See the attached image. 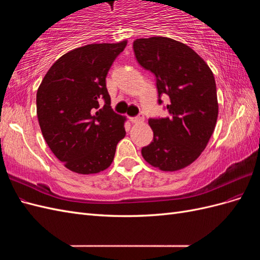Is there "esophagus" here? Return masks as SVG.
Returning <instances> with one entry per match:
<instances>
[{
  "label": "esophagus",
  "instance_id": "obj_1",
  "mask_svg": "<svg viewBox=\"0 0 260 260\" xmlns=\"http://www.w3.org/2000/svg\"><path fill=\"white\" fill-rule=\"evenodd\" d=\"M129 119L133 123H139V122H142L144 120V116L142 114H140V115H138L136 117H130Z\"/></svg>",
  "mask_w": 260,
  "mask_h": 260
}]
</instances>
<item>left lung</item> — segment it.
<instances>
[{
	"instance_id": "8db88e82",
	"label": "left lung",
	"mask_w": 260,
	"mask_h": 260,
	"mask_svg": "<svg viewBox=\"0 0 260 260\" xmlns=\"http://www.w3.org/2000/svg\"><path fill=\"white\" fill-rule=\"evenodd\" d=\"M133 51L139 64L153 73L158 92L167 95L169 116L149 118L154 132L142 156L164 171L182 169L205 149L218 117L214 75L190 46L165 37L137 39Z\"/></svg>"
}]
</instances>
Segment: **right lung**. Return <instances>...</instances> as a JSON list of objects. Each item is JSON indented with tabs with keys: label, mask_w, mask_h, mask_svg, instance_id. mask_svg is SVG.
<instances>
[{
	"label": "right lung",
	"mask_w": 260,
	"mask_h": 260,
	"mask_svg": "<svg viewBox=\"0 0 260 260\" xmlns=\"http://www.w3.org/2000/svg\"><path fill=\"white\" fill-rule=\"evenodd\" d=\"M127 45L81 46L54 62L37 92V115L45 142L65 167L98 174L111 166L125 136L124 118L111 107L106 76Z\"/></svg>",
	"instance_id": "1"
}]
</instances>
